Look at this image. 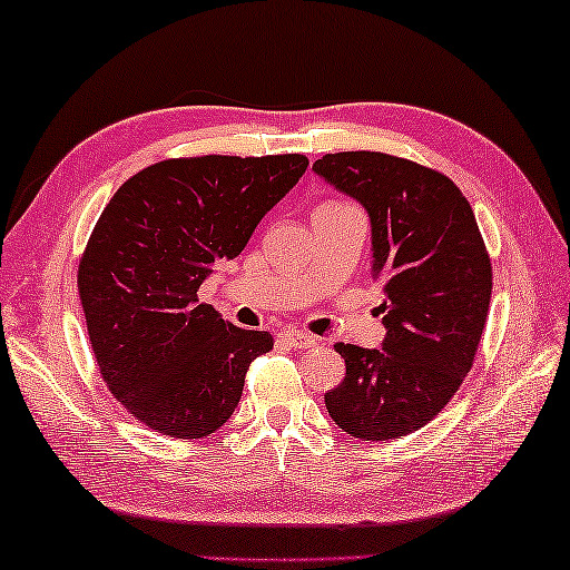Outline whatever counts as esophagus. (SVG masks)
<instances>
[{"mask_svg": "<svg viewBox=\"0 0 570 570\" xmlns=\"http://www.w3.org/2000/svg\"><path fill=\"white\" fill-rule=\"evenodd\" d=\"M279 341H285L291 347H295V351H305V347H315L317 341L313 335L307 333H301V331H283L279 333Z\"/></svg>", "mask_w": 570, "mask_h": 570, "instance_id": "34e87169", "label": "esophagus"}]
</instances>
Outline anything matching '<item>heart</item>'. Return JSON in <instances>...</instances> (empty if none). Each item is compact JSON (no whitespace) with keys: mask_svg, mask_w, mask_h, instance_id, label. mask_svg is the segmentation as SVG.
I'll use <instances>...</instances> for the list:
<instances>
[{"mask_svg":"<svg viewBox=\"0 0 570 570\" xmlns=\"http://www.w3.org/2000/svg\"><path fill=\"white\" fill-rule=\"evenodd\" d=\"M325 205H337V203H325Z\"/></svg>","mask_w":570,"mask_h":570,"instance_id":"obj_1","label":"heart"}]
</instances>
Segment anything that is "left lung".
Masks as SVG:
<instances>
[{
	"label": "left lung",
	"instance_id": "left-lung-1",
	"mask_svg": "<svg viewBox=\"0 0 570 570\" xmlns=\"http://www.w3.org/2000/svg\"><path fill=\"white\" fill-rule=\"evenodd\" d=\"M313 169L365 207L375 279H383L381 351L337 343L343 383L325 393L337 428L361 441L421 431L471 373L491 305V257L453 179L385 153L323 155Z\"/></svg>",
	"mask_w": 570,
	"mask_h": 570
}]
</instances>
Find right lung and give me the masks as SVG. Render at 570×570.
<instances>
[{
    "instance_id": "add662e5",
    "label": "right lung",
    "mask_w": 570,
    "mask_h": 570,
    "mask_svg": "<svg viewBox=\"0 0 570 570\" xmlns=\"http://www.w3.org/2000/svg\"><path fill=\"white\" fill-rule=\"evenodd\" d=\"M305 169V155L165 159L129 177L99 215L79 259V301L99 373L149 431L215 433L249 363L273 351V335L223 321L197 291Z\"/></svg>"
}]
</instances>
